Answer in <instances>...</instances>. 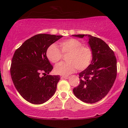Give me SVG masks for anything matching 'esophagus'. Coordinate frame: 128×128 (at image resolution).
<instances>
[{
    "label": "esophagus",
    "mask_w": 128,
    "mask_h": 128,
    "mask_svg": "<svg viewBox=\"0 0 128 128\" xmlns=\"http://www.w3.org/2000/svg\"><path fill=\"white\" fill-rule=\"evenodd\" d=\"M69 78V77H68V76H62V77H61L62 79H68Z\"/></svg>",
    "instance_id": "34e87169"
}]
</instances>
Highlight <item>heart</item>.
Instances as JSON below:
<instances>
[{
  "label": "heart",
  "instance_id": "heart-1",
  "mask_svg": "<svg viewBox=\"0 0 128 128\" xmlns=\"http://www.w3.org/2000/svg\"><path fill=\"white\" fill-rule=\"evenodd\" d=\"M62 53L68 54L67 62L57 65L55 72L58 74L68 76L76 72L77 68L84 70L91 64L92 52L89 47L83 45L81 41L74 38L62 41L59 43ZM55 44H51L47 50L46 55L48 59L54 64H57L62 59V54Z\"/></svg>",
  "mask_w": 128,
  "mask_h": 128
}]
</instances>
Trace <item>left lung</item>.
<instances>
[{
	"label": "left lung",
	"instance_id": "obj_1",
	"mask_svg": "<svg viewBox=\"0 0 128 128\" xmlns=\"http://www.w3.org/2000/svg\"><path fill=\"white\" fill-rule=\"evenodd\" d=\"M73 36L81 38L88 36L92 52L91 64L80 73V84L73 92L84 102L96 103L108 94L114 85L117 75L116 58L114 52L101 39L88 34Z\"/></svg>",
	"mask_w": 128,
	"mask_h": 128
}]
</instances>
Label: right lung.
Instances as JSON below:
<instances>
[{
	"mask_svg": "<svg viewBox=\"0 0 128 128\" xmlns=\"http://www.w3.org/2000/svg\"><path fill=\"white\" fill-rule=\"evenodd\" d=\"M62 37L37 34L25 40L14 52L10 68L12 81L21 96L30 103L43 104L55 94L60 78L59 75L47 74L53 66L47 59L46 52Z\"/></svg>",
	"mask_w": 128,
	"mask_h": 128,
	"instance_id": "obj_1",
	"label": "right lung"
}]
</instances>
